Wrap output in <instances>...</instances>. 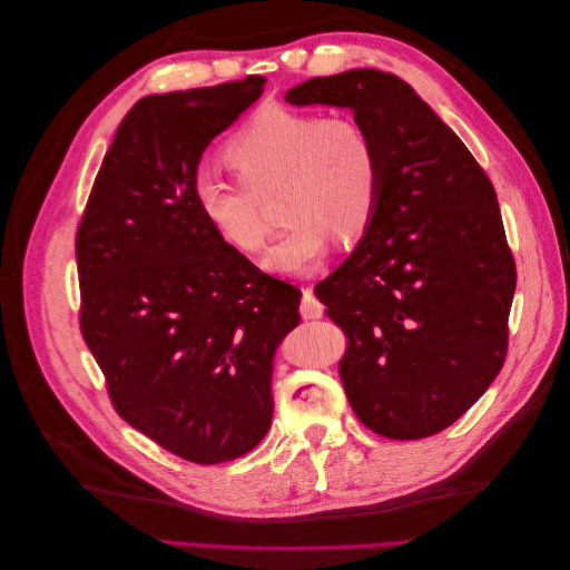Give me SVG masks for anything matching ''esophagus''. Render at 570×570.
<instances>
[{
	"label": "esophagus",
	"instance_id": "34e87169",
	"mask_svg": "<svg viewBox=\"0 0 570 570\" xmlns=\"http://www.w3.org/2000/svg\"><path fill=\"white\" fill-rule=\"evenodd\" d=\"M299 314H302V318H321V316H323V304L316 299V295H314V289H312V287L302 289Z\"/></svg>",
	"mask_w": 570,
	"mask_h": 570
}]
</instances>
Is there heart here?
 Returning a JSON list of instances; mask_svg holds the SVG:
<instances>
[{
    "label": "heart",
    "mask_w": 570,
    "mask_h": 570,
    "mask_svg": "<svg viewBox=\"0 0 570 570\" xmlns=\"http://www.w3.org/2000/svg\"><path fill=\"white\" fill-rule=\"evenodd\" d=\"M223 154L237 180L199 168L193 178L195 209L228 247L256 254L268 237L258 199L281 183V218L287 226L264 258L273 273H314L335 235L354 243L381 206V151L354 118L262 107Z\"/></svg>",
    "instance_id": "obj_1"
}]
</instances>
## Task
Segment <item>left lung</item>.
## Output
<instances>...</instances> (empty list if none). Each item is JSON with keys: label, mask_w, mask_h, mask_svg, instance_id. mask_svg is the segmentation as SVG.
Wrapping results in <instances>:
<instances>
[{"label": "left lung", "mask_w": 570, "mask_h": 570, "mask_svg": "<svg viewBox=\"0 0 570 570\" xmlns=\"http://www.w3.org/2000/svg\"><path fill=\"white\" fill-rule=\"evenodd\" d=\"M289 105L352 109L381 151L383 197L314 292L347 335L340 377L390 440L450 428L502 371L515 262L485 170L409 82L375 68L312 78Z\"/></svg>", "instance_id": "left-lung-1"}]
</instances>
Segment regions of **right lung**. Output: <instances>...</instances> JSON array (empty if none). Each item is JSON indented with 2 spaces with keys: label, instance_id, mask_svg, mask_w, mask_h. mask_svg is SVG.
<instances>
[{
  "label": "right lung",
  "instance_id": "1",
  "mask_svg": "<svg viewBox=\"0 0 570 570\" xmlns=\"http://www.w3.org/2000/svg\"><path fill=\"white\" fill-rule=\"evenodd\" d=\"M266 78L149 95L120 120L76 235L80 333L118 416L193 463L252 452L273 419L271 373L302 292L199 218L204 149Z\"/></svg>",
  "mask_w": 570,
  "mask_h": 570
}]
</instances>
